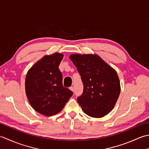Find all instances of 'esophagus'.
<instances>
[{"label": "esophagus", "instance_id": "34e87169", "mask_svg": "<svg viewBox=\"0 0 149 149\" xmlns=\"http://www.w3.org/2000/svg\"><path fill=\"white\" fill-rule=\"evenodd\" d=\"M69 88H70V90L71 91H74V88H73V86H71V87H70Z\"/></svg>", "mask_w": 149, "mask_h": 149}]
</instances>
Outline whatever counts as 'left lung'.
<instances>
[{
    "label": "left lung",
    "mask_w": 149,
    "mask_h": 149,
    "mask_svg": "<svg viewBox=\"0 0 149 149\" xmlns=\"http://www.w3.org/2000/svg\"><path fill=\"white\" fill-rule=\"evenodd\" d=\"M84 89L77 102L90 116L101 118L115 107L120 93V81L111 66L97 54H72Z\"/></svg>",
    "instance_id": "8db88e82"
}]
</instances>
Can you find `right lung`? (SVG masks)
Listing matches in <instances>:
<instances>
[{"instance_id": "add662e5", "label": "right lung", "mask_w": 149, "mask_h": 149, "mask_svg": "<svg viewBox=\"0 0 149 149\" xmlns=\"http://www.w3.org/2000/svg\"><path fill=\"white\" fill-rule=\"evenodd\" d=\"M63 54L45 56L27 72L26 93L33 108L47 116L59 113L73 92L63 86V75L59 65Z\"/></svg>"}]
</instances>
